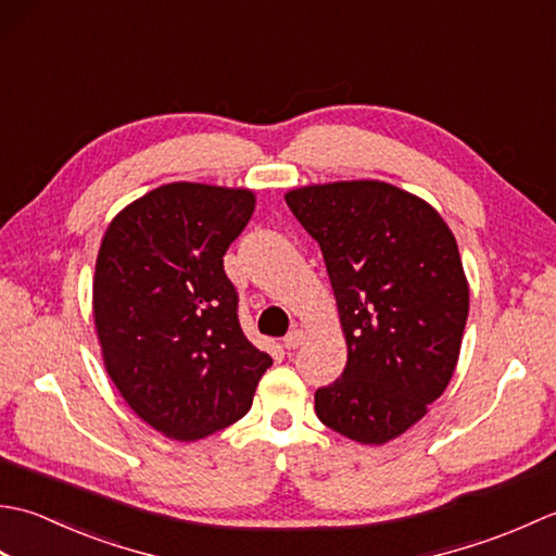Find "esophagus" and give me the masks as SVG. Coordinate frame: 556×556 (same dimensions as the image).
Masks as SVG:
<instances>
[{
    "label": "esophagus",
    "mask_w": 556,
    "mask_h": 556,
    "mask_svg": "<svg viewBox=\"0 0 556 556\" xmlns=\"http://www.w3.org/2000/svg\"><path fill=\"white\" fill-rule=\"evenodd\" d=\"M303 341H305L303 329H291V332L285 337V346L287 349H299Z\"/></svg>",
    "instance_id": "1"
}]
</instances>
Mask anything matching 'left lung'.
<instances>
[{
  "mask_svg": "<svg viewBox=\"0 0 556 556\" xmlns=\"http://www.w3.org/2000/svg\"><path fill=\"white\" fill-rule=\"evenodd\" d=\"M287 205L320 243L346 339V368L315 392L327 428L387 444L444 394L468 320V279L440 212L392 184L291 188Z\"/></svg>",
  "mask_w": 556,
  "mask_h": 556,
  "instance_id": "8db88e82",
  "label": "left lung"
}]
</instances>
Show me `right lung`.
Returning a JSON list of instances; mask_svg holds the SVG:
<instances>
[{
	"mask_svg": "<svg viewBox=\"0 0 556 556\" xmlns=\"http://www.w3.org/2000/svg\"><path fill=\"white\" fill-rule=\"evenodd\" d=\"M253 210L251 188L174 181L128 203L102 236L92 317L104 370L169 440L243 418L271 365L243 334L222 260Z\"/></svg>",
	"mask_w": 556,
	"mask_h": 556,
	"instance_id": "obj_1",
	"label": "right lung"
}]
</instances>
